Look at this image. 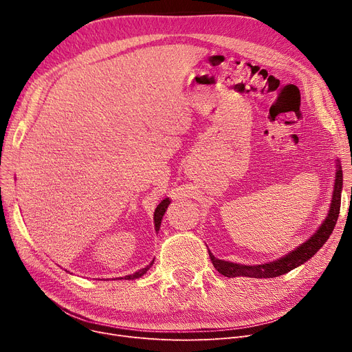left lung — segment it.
<instances>
[{
	"instance_id": "left-lung-1",
	"label": "left lung",
	"mask_w": 352,
	"mask_h": 352,
	"mask_svg": "<svg viewBox=\"0 0 352 352\" xmlns=\"http://www.w3.org/2000/svg\"><path fill=\"white\" fill-rule=\"evenodd\" d=\"M337 166L338 170L336 175V187H334V194H332L328 217L325 218L320 230L314 234L307 243H304L302 245H300L297 250H294L288 255L280 258L278 261H274L264 265H239L230 261L218 260V258H215L210 252V258L214 268L219 274L228 276V278H231V276H241V275L250 276V278H274V276L287 274L291 270L297 268L298 265L308 261L309 258L327 243V239L329 238L332 230H334L340 215L341 191H342V170L340 164Z\"/></svg>"
}]
</instances>
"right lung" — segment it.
<instances>
[{
	"label": "right lung",
	"instance_id": "right-lung-1",
	"mask_svg": "<svg viewBox=\"0 0 352 352\" xmlns=\"http://www.w3.org/2000/svg\"><path fill=\"white\" fill-rule=\"evenodd\" d=\"M168 204H170V199L168 198H165V199H162L160 204H158V207H157V210H155V212H154V223H155V231H158L160 230V226H161V219H162V217H164V212H165V210H166V207H168ZM154 264V260L151 261V264L150 265H146L145 268H142V270H140V271H137V272H134V274H131V275H126V276H124L125 280H135V278H140L141 275H144L148 270H150V267ZM124 278H120V280H124Z\"/></svg>",
	"mask_w": 352,
	"mask_h": 352
}]
</instances>
